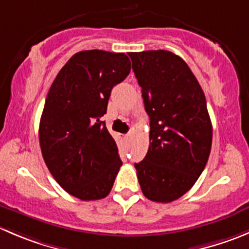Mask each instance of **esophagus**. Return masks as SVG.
<instances>
[{"label":"esophagus","instance_id":"esophagus-1","mask_svg":"<svg viewBox=\"0 0 249 249\" xmlns=\"http://www.w3.org/2000/svg\"><path fill=\"white\" fill-rule=\"evenodd\" d=\"M122 140L123 141H127L129 140V135H122Z\"/></svg>","mask_w":249,"mask_h":249}]
</instances>
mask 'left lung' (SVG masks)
I'll use <instances>...</instances> for the list:
<instances>
[{
    "label": "left lung",
    "mask_w": 249,
    "mask_h": 249,
    "mask_svg": "<svg viewBox=\"0 0 249 249\" xmlns=\"http://www.w3.org/2000/svg\"><path fill=\"white\" fill-rule=\"evenodd\" d=\"M149 117V147L135 164L144 197L169 203L198 180L212 148L206 96L185 60L169 51L130 52Z\"/></svg>",
    "instance_id": "1"
}]
</instances>
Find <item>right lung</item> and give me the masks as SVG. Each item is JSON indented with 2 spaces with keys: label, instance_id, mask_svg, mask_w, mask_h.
<instances>
[{
  "label": "right lung",
  "instance_id": "add662e5",
  "mask_svg": "<svg viewBox=\"0 0 249 249\" xmlns=\"http://www.w3.org/2000/svg\"><path fill=\"white\" fill-rule=\"evenodd\" d=\"M125 53H75L46 97L38 140L43 160L60 187L81 201L108 196L122 166L118 147L101 118L110 91L130 73Z\"/></svg>",
  "mask_w": 249,
  "mask_h": 249
}]
</instances>
